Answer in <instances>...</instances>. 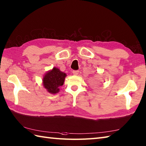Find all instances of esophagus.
I'll list each match as a JSON object with an SVG mask.
<instances>
[{"label":"esophagus","mask_w":146,"mask_h":146,"mask_svg":"<svg viewBox=\"0 0 146 146\" xmlns=\"http://www.w3.org/2000/svg\"><path fill=\"white\" fill-rule=\"evenodd\" d=\"M79 73V71L78 70H73V74L74 75H77Z\"/></svg>","instance_id":"1"}]
</instances>
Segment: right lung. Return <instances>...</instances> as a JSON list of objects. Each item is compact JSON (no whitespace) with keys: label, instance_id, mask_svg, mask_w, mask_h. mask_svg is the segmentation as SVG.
Returning <instances> with one entry per match:
<instances>
[{"label":"right lung","instance_id":"add662e5","mask_svg":"<svg viewBox=\"0 0 146 146\" xmlns=\"http://www.w3.org/2000/svg\"><path fill=\"white\" fill-rule=\"evenodd\" d=\"M66 73L54 67L46 73L42 79L44 87L51 94H56L60 91V87L63 85Z\"/></svg>","mask_w":146,"mask_h":146}]
</instances>
